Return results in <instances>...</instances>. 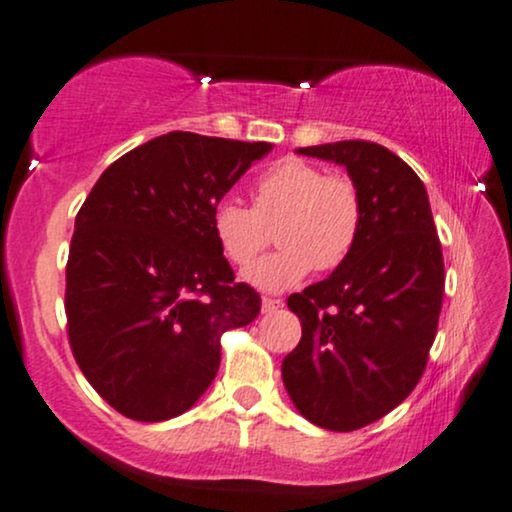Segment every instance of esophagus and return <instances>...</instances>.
Instances as JSON below:
<instances>
[{"mask_svg": "<svg viewBox=\"0 0 512 512\" xmlns=\"http://www.w3.org/2000/svg\"><path fill=\"white\" fill-rule=\"evenodd\" d=\"M281 307H283L281 297H264V300H262V312L264 314L276 312V309H281Z\"/></svg>", "mask_w": 512, "mask_h": 512, "instance_id": "esophagus-1", "label": "esophagus"}]
</instances>
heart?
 <instances>
[{
  "mask_svg": "<svg viewBox=\"0 0 512 512\" xmlns=\"http://www.w3.org/2000/svg\"><path fill=\"white\" fill-rule=\"evenodd\" d=\"M364 226L359 186L342 174H326L302 158H283L267 167L252 186V208L222 198L212 208V234L224 257L248 267L267 248L271 231L276 252L245 271L264 290L300 283L309 271H333L352 255Z\"/></svg>",
  "mask_w": 512,
  "mask_h": 512,
  "instance_id": "heart-1",
  "label": "heart"
}]
</instances>
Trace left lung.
I'll return each mask as SVG.
<instances>
[{"label":"left lung","instance_id":"8db88e82","mask_svg":"<svg viewBox=\"0 0 512 512\" xmlns=\"http://www.w3.org/2000/svg\"><path fill=\"white\" fill-rule=\"evenodd\" d=\"M345 165L364 200L352 255L288 297L302 338L283 385L309 423L352 432L399 406L428 364L444 297L442 245L423 181L373 141L297 148Z\"/></svg>","mask_w":512,"mask_h":512}]
</instances>
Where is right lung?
Segmentation results:
<instances>
[{"instance_id":"add662e5","label":"right lung","mask_w":512,"mask_h":512,"mask_svg":"<svg viewBox=\"0 0 512 512\" xmlns=\"http://www.w3.org/2000/svg\"><path fill=\"white\" fill-rule=\"evenodd\" d=\"M271 151L267 141L170 132L101 174L75 217L66 267L68 340L89 385L122 416L189 411L215 380L222 333L262 300L236 283L212 208Z\"/></svg>"}]
</instances>
